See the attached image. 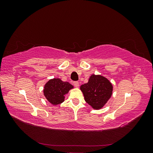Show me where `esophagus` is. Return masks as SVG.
<instances>
[{
	"label": "esophagus",
	"mask_w": 153,
	"mask_h": 153,
	"mask_svg": "<svg viewBox=\"0 0 153 153\" xmlns=\"http://www.w3.org/2000/svg\"><path fill=\"white\" fill-rule=\"evenodd\" d=\"M73 84L75 87H79V83H78V82H73Z\"/></svg>",
	"instance_id": "1"
}]
</instances>
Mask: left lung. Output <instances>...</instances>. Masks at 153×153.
<instances>
[{
  "mask_svg": "<svg viewBox=\"0 0 153 153\" xmlns=\"http://www.w3.org/2000/svg\"><path fill=\"white\" fill-rule=\"evenodd\" d=\"M80 90L86 102L94 109L98 110L103 107L112 96L113 86L105 77L92 75L89 82L81 85Z\"/></svg>",
  "mask_w": 153,
  "mask_h": 153,
  "instance_id": "left-lung-1",
  "label": "left lung"
}]
</instances>
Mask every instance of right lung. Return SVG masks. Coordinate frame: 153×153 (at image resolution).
I'll return each mask as SVG.
<instances>
[{"label":"right lung","mask_w":153,"mask_h":153,"mask_svg":"<svg viewBox=\"0 0 153 153\" xmlns=\"http://www.w3.org/2000/svg\"><path fill=\"white\" fill-rule=\"evenodd\" d=\"M73 86L67 82H63L59 78L50 80L45 84L43 93L46 98L53 105L61 104L64 101V96Z\"/></svg>","instance_id":"add662e5"}]
</instances>
